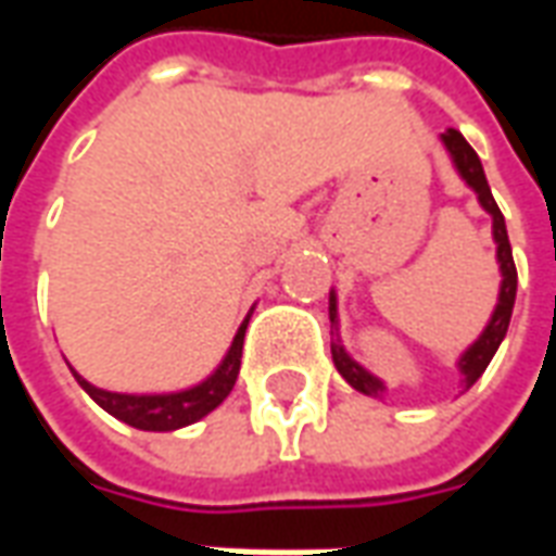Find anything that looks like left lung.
Here are the masks:
<instances>
[{"label": "left lung", "mask_w": 556, "mask_h": 556, "mask_svg": "<svg viewBox=\"0 0 556 556\" xmlns=\"http://www.w3.org/2000/svg\"><path fill=\"white\" fill-rule=\"evenodd\" d=\"M443 146L450 151V157H453L455 169L458 175L465 178L479 195V205L485 207L494 219V241H497V262H501V274H503V282H501V298H497V309L491 315L489 327L482 330V337L470 345V349L462 354V361H458V369L465 375V384H477V378L485 372V366L491 363L494 357V351L501 349L503 337H506V327H509V318H513V306H515V289H518V270H515V262H513V247H509V235H506V223H503V214L497 202H494V195H491V187L485 181V172H482V163H479L477 151L467 146V139L458 134V130H446L443 134ZM330 321H337V298L330 294ZM333 363H337L339 375L349 381L354 390H361L366 396H381V390L384 384L369 375L363 366L351 361L349 354L342 345H333Z\"/></svg>", "instance_id": "8db88e82"}]
</instances>
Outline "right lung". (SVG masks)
<instances>
[{
    "mask_svg": "<svg viewBox=\"0 0 556 556\" xmlns=\"http://www.w3.org/2000/svg\"><path fill=\"white\" fill-rule=\"evenodd\" d=\"M247 321L250 315L243 318V325L238 327V333L231 339L229 354L223 357L217 366V372L205 378L202 384L181 390V393H163V396H127V393H110L101 387H91L89 381H83L77 372L74 378L79 387L89 393L106 414H113L115 419H122L127 426L142 431H172L190 426L195 419H202L205 414L217 408L223 399L229 396L231 387L238 381L241 372V351H243V333H247Z\"/></svg>",
    "mask_w": 556,
    "mask_h": 556,
    "instance_id": "1",
    "label": "right lung"
}]
</instances>
